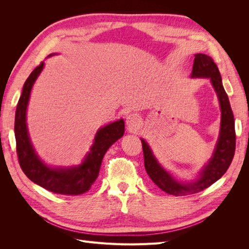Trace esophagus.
<instances>
[{"instance_id":"esophagus-1","label":"esophagus","mask_w":249,"mask_h":249,"mask_svg":"<svg viewBox=\"0 0 249 249\" xmlns=\"http://www.w3.org/2000/svg\"><path fill=\"white\" fill-rule=\"evenodd\" d=\"M126 125L130 129H136L140 125V116L135 113H131L126 116Z\"/></svg>"}]
</instances>
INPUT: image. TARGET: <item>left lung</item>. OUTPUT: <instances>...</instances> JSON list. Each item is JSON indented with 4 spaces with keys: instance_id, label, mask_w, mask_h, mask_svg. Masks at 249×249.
<instances>
[{
    "instance_id": "1",
    "label": "left lung",
    "mask_w": 249,
    "mask_h": 249,
    "mask_svg": "<svg viewBox=\"0 0 249 249\" xmlns=\"http://www.w3.org/2000/svg\"><path fill=\"white\" fill-rule=\"evenodd\" d=\"M192 78H209L217 93L221 109L220 134L213 156L201 170L196 180L192 183H180L165 170L156 160L147 143L141 139L145 170L153 182L161 190L175 196H184L207 189L219 179L232 161L236 149L235 120L227 92L222 86L219 70L214 60L205 54H196L194 58Z\"/></svg>"
}]
</instances>
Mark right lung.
Returning <instances> with one entry per match:
<instances>
[{"label": "right lung", "mask_w": 249, "mask_h": 249, "mask_svg": "<svg viewBox=\"0 0 249 249\" xmlns=\"http://www.w3.org/2000/svg\"><path fill=\"white\" fill-rule=\"evenodd\" d=\"M52 56V54L50 55ZM43 69L41 62L30 73L26 80L18 100L14 122V134L17 140V153L20 168L25 175L51 192L63 195H79L87 192L99 176L103 158L109 147L124 136V122H117L105 125L97 131L90 152L79 166L69 168H53L44 164L35 153L27 129L26 114L30 93L34 82Z\"/></svg>", "instance_id": "obj_1"}]
</instances>
